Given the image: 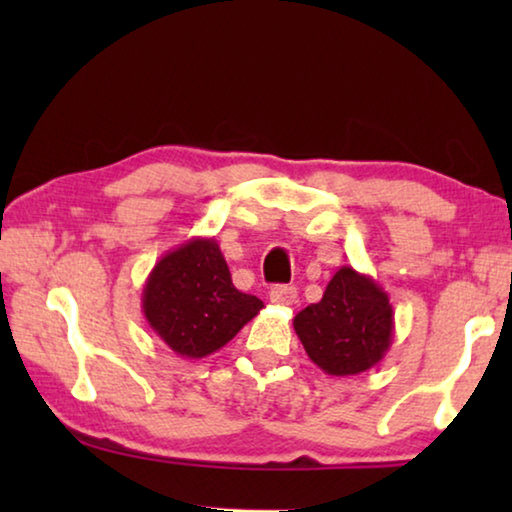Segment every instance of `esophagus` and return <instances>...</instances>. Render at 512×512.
I'll use <instances>...</instances> for the list:
<instances>
[{"mask_svg":"<svg viewBox=\"0 0 512 512\" xmlns=\"http://www.w3.org/2000/svg\"><path fill=\"white\" fill-rule=\"evenodd\" d=\"M268 298H271L273 305L289 307V305H293V302H296L298 291H296V287H289V284H275V287L268 291Z\"/></svg>","mask_w":512,"mask_h":512,"instance_id":"1","label":"esophagus"}]
</instances>
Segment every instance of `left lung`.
<instances>
[{
	"label": "left lung",
	"mask_w": 512,
	"mask_h": 512,
	"mask_svg": "<svg viewBox=\"0 0 512 512\" xmlns=\"http://www.w3.org/2000/svg\"><path fill=\"white\" fill-rule=\"evenodd\" d=\"M309 359L332 377L361 375L386 357L395 332L388 293L370 275L341 266L323 298L293 318Z\"/></svg>",
	"instance_id": "1"
}]
</instances>
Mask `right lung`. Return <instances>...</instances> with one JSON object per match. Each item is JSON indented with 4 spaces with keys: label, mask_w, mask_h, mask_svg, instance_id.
<instances>
[{
    "label": "right lung",
    "mask_w": 512,
    "mask_h": 512,
    "mask_svg": "<svg viewBox=\"0 0 512 512\" xmlns=\"http://www.w3.org/2000/svg\"><path fill=\"white\" fill-rule=\"evenodd\" d=\"M264 302L232 284L219 244L194 237L153 266L142 289L149 327L178 357L203 359L232 341Z\"/></svg>",
    "instance_id": "right-lung-1"
}]
</instances>
